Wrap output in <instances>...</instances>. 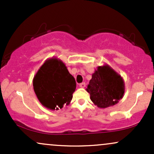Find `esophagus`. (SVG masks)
<instances>
[{
	"mask_svg": "<svg viewBox=\"0 0 154 154\" xmlns=\"http://www.w3.org/2000/svg\"><path fill=\"white\" fill-rule=\"evenodd\" d=\"M85 85H86L85 82H82V83H80V84H79V87L82 88H84L85 87Z\"/></svg>",
	"mask_w": 154,
	"mask_h": 154,
	"instance_id": "esophagus-1",
	"label": "esophagus"
}]
</instances>
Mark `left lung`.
Returning <instances> with one entry per match:
<instances>
[{
	"label": "left lung",
	"instance_id": "1",
	"mask_svg": "<svg viewBox=\"0 0 154 154\" xmlns=\"http://www.w3.org/2000/svg\"><path fill=\"white\" fill-rule=\"evenodd\" d=\"M91 99L100 109L115 105L123 97L125 84L122 77L109 65L98 66L92 75L86 89Z\"/></svg>",
	"mask_w": 154,
	"mask_h": 154
}]
</instances>
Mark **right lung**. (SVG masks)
I'll return each instance as SVG.
<instances>
[{
  "label": "right lung",
  "instance_id": "1",
  "mask_svg": "<svg viewBox=\"0 0 154 154\" xmlns=\"http://www.w3.org/2000/svg\"><path fill=\"white\" fill-rule=\"evenodd\" d=\"M33 88L42 105L51 110H58L70 103L76 82L61 60L51 58L35 75Z\"/></svg>",
  "mask_w": 154,
  "mask_h": 154
}]
</instances>
